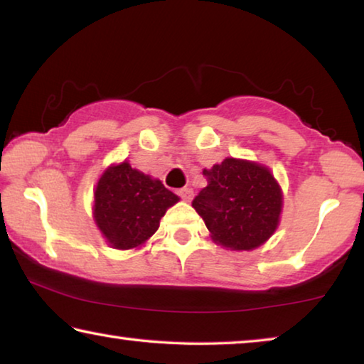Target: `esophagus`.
I'll use <instances>...</instances> for the list:
<instances>
[{
    "mask_svg": "<svg viewBox=\"0 0 364 364\" xmlns=\"http://www.w3.org/2000/svg\"><path fill=\"white\" fill-rule=\"evenodd\" d=\"M178 194H180L181 199L186 200V202H189L191 199H193V196H194L193 189H191V188H181L180 191H178Z\"/></svg>",
    "mask_w": 364,
    "mask_h": 364,
    "instance_id": "esophagus-1",
    "label": "esophagus"
}]
</instances>
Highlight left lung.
<instances>
[{"instance_id":"left-lung-1","label":"left lung","mask_w":364,"mask_h":364,"mask_svg":"<svg viewBox=\"0 0 364 364\" xmlns=\"http://www.w3.org/2000/svg\"><path fill=\"white\" fill-rule=\"evenodd\" d=\"M207 186L193 207L217 244L252 250L268 241L279 225L282 193L271 171L257 162L228 157L204 168Z\"/></svg>"}]
</instances>
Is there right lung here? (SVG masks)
I'll list each match as a JSON object with an SVG mask.
<instances>
[{
	"label": "right lung",
	"instance_id": "obj_1",
	"mask_svg": "<svg viewBox=\"0 0 364 364\" xmlns=\"http://www.w3.org/2000/svg\"><path fill=\"white\" fill-rule=\"evenodd\" d=\"M180 197L127 162L110 165L97 181L93 217L114 249L143 245L159 230L160 218Z\"/></svg>",
	"mask_w": 364,
	"mask_h": 364
}]
</instances>
